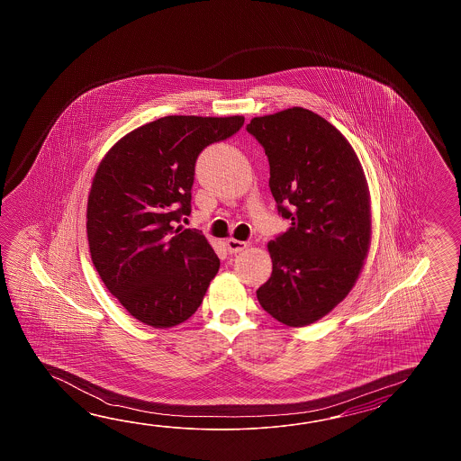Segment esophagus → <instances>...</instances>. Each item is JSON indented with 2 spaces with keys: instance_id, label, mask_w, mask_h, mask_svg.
Segmentation results:
<instances>
[{
  "instance_id": "1",
  "label": "esophagus",
  "mask_w": 461,
  "mask_h": 461,
  "mask_svg": "<svg viewBox=\"0 0 461 461\" xmlns=\"http://www.w3.org/2000/svg\"><path fill=\"white\" fill-rule=\"evenodd\" d=\"M227 250L230 252V254H239V252H242L247 249V245L249 242H244V240H237V239H227Z\"/></svg>"
}]
</instances>
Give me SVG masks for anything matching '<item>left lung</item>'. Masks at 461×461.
Returning a JSON list of instances; mask_svg holds the SVG:
<instances>
[{
  "label": "left lung",
  "instance_id": "left-lung-1",
  "mask_svg": "<svg viewBox=\"0 0 461 461\" xmlns=\"http://www.w3.org/2000/svg\"><path fill=\"white\" fill-rule=\"evenodd\" d=\"M278 214L292 224L268 242L272 275L257 298L286 326L314 323L351 292L371 245L363 167L343 133L312 110L255 117Z\"/></svg>",
  "mask_w": 461,
  "mask_h": 461
}]
</instances>
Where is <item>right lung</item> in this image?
I'll return each mask as SVG.
<instances>
[{
  "instance_id": "right-lung-1",
  "label": "right lung",
  "mask_w": 461,
  "mask_h": 461,
  "mask_svg": "<svg viewBox=\"0 0 461 461\" xmlns=\"http://www.w3.org/2000/svg\"><path fill=\"white\" fill-rule=\"evenodd\" d=\"M244 117L169 115L130 131L100 161L87 203L92 262L138 321L171 328L196 313L219 258L191 214L204 148L232 137Z\"/></svg>"
}]
</instances>
